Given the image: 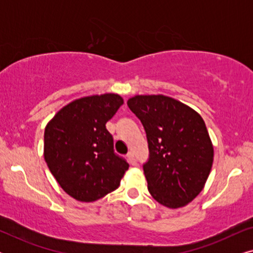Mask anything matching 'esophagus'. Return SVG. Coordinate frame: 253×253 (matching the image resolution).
<instances>
[{
	"label": "esophagus",
	"mask_w": 253,
	"mask_h": 253,
	"mask_svg": "<svg viewBox=\"0 0 253 253\" xmlns=\"http://www.w3.org/2000/svg\"><path fill=\"white\" fill-rule=\"evenodd\" d=\"M126 158H127V161H129L130 165H132V166L137 165V161H136V159H134V155H133L132 152H129V153H127V155H126Z\"/></svg>",
	"instance_id": "34e87169"
}]
</instances>
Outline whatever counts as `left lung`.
Segmentation results:
<instances>
[{"instance_id": "obj_1", "label": "left lung", "mask_w": 253, "mask_h": 253, "mask_svg": "<svg viewBox=\"0 0 253 253\" xmlns=\"http://www.w3.org/2000/svg\"><path fill=\"white\" fill-rule=\"evenodd\" d=\"M127 106L146 131L150 159L144 174L151 196L168 209L191 203L205 186L214 148L203 117L162 94L134 95Z\"/></svg>"}]
</instances>
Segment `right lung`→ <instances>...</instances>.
Segmentation results:
<instances>
[{
	"instance_id": "1",
	"label": "right lung",
	"mask_w": 253,
	"mask_h": 253,
	"mask_svg": "<svg viewBox=\"0 0 253 253\" xmlns=\"http://www.w3.org/2000/svg\"><path fill=\"white\" fill-rule=\"evenodd\" d=\"M123 102L115 93L76 99L44 127V161L61 188L78 202L92 203L115 191L129 168L114 153L106 129Z\"/></svg>"
}]
</instances>
